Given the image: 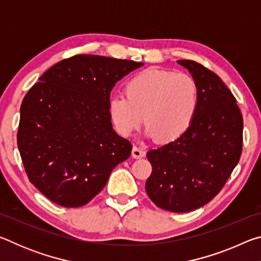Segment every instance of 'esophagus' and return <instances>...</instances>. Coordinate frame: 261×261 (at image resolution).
<instances>
[{
  "label": "esophagus",
  "instance_id": "esophagus-1",
  "mask_svg": "<svg viewBox=\"0 0 261 261\" xmlns=\"http://www.w3.org/2000/svg\"><path fill=\"white\" fill-rule=\"evenodd\" d=\"M145 149L143 147L140 146H137V145H135L134 148H132V156L136 158V159H140L145 156Z\"/></svg>",
  "mask_w": 261,
  "mask_h": 261
}]
</instances>
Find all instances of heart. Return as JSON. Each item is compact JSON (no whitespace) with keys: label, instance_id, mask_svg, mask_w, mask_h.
I'll use <instances>...</instances> for the list:
<instances>
[{"label":"heart","instance_id":"1","mask_svg":"<svg viewBox=\"0 0 261 261\" xmlns=\"http://www.w3.org/2000/svg\"><path fill=\"white\" fill-rule=\"evenodd\" d=\"M125 95L109 101V114L118 134L130 136L144 122L147 134L159 141H171L192 124L199 103V90L188 73L147 69L132 77Z\"/></svg>","mask_w":261,"mask_h":261}]
</instances>
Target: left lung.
<instances>
[{"instance_id": "8db88e82", "label": "left lung", "mask_w": 261, "mask_h": 261, "mask_svg": "<svg viewBox=\"0 0 261 261\" xmlns=\"http://www.w3.org/2000/svg\"><path fill=\"white\" fill-rule=\"evenodd\" d=\"M177 63L196 81L199 103L184 135L147 152L152 174L145 189L158 207L185 213L210 202L227 183L242 154L243 116L218 74L191 60Z\"/></svg>"}]
</instances>
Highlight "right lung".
Returning a JSON list of instances; mask_svg holds the SVG:
<instances>
[{"label": "right lung", "mask_w": 261, "mask_h": 261, "mask_svg": "<svg viewBox=\"0 0 261 261\" xmlns=\"http://www.w3.org/2000/svg\"><path fill=\"white\" fill-rule=\"evenodd\" d=\"M140 62L79 54L53 65L20 106L17 144L26 175L63 207L86 205L132 144L113 130L110 92Z\"/></svg>", "instance_id": "right-lung-1"}]
</instances>
